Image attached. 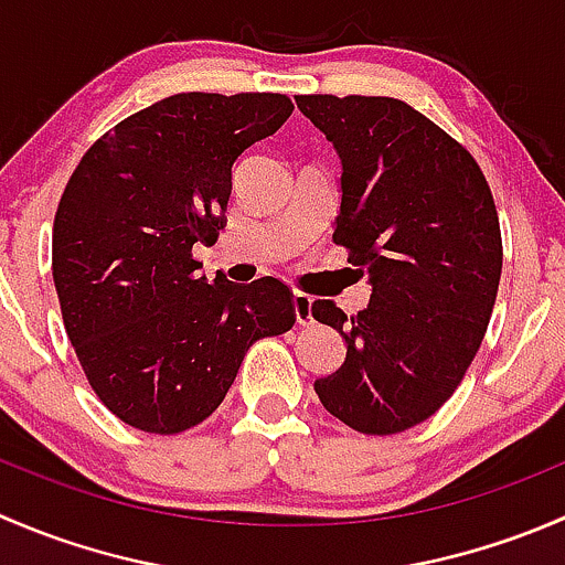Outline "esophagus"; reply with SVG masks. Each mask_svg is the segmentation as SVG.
Listing matches in <instances>:
<instances>
[{
    "label": "esophagus",
    "mask_w": 565,
    "mask_h": 565,
    "mask_svg": "<svg viewBox=\"0 0 565 565\" xmlns=\"http://www.w3.org/2000/svg\"><path fill=\"white\" fill-rule=\"evenodd\" d=\"M311 303H315V300H311L309 295H303V292H295L292 295L295 319H298L300 324H311V322H315V317H311Z\"/></svg>",
    "instance_id": "obj_1"
}]
</instances>
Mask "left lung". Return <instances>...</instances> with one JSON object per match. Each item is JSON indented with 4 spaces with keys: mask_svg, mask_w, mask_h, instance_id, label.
<instances>
[{
    "mask_svg": "<svg viewBox=\"0 0 565 565\" xmlns=\"http://www.w3.org/2000/svg\"><path fill=\"white\" fill-rule=\"evenodd\" d=\"M295 104L339 156L333 243L372 284L355 317L330 300L311 306L347 344L315 391L355 431L396 435L451 398L487 333L503 267L492 191L470 152L404 100Z\"/></svg>",
    "mask_w": 565,
    "mask_h": 565,
    "instance_id": "1",
    "label": "left lung"
}]
</instances>
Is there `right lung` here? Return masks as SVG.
<instances>
[{
    "label": "right lung",
    "instance_id": "obj_1",
    "mask_svg": "<svg viewBox=\"0 0 565 565\" xmlns=\"http://www.w3.org/2000/svg\"><path fill=\"white\" fill-rule=\"evenodd\" d=\"M278 93H180L100 136L67 180L51 270L67 339L100 402L174 435L224 402L248 347L292 328L278 278L210 284L191 256L224 230L232 167L292 114Z\"/></svg>",
    "mask_w": 565,
    "mask_h": 565
}]
</instances>
